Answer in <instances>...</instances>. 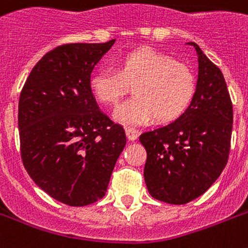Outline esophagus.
<instances>
[{"instance_id":"34e87169","label":"esophagus","mask_w":248,"mask_h":248,"mask_svg":"<svg viewBox=\"0 0 248 248\" xmlns=\"http://www.w3.org/2000/svg\"><path fill=\"white\" fill-rule=\"evenodd\" d=\"M126 136H127L128 140L134 141V140L138 139V136H139V131L132 127H126Z\"/></svg>"}]
</instances>
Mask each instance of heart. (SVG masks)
Here are the masks:
<instances>
[{
  "instance_id": "heart-1",
  "label": "heart",
  "mask_w": 248,
  "mask_h": 248,
  "mask_svg": "<svg viewBox=\"0 0 248 248\" xmlns=\"http://www.w3.org/2000/svg\"><path fill=\"white\" fill-rule=\"evenodd\" d=\"M134 86L135 96L117 107L114 118L124 124L155 120L169 124L180 118L197 93L194 72L184 63L151 48L126 54L117 69H100L90 77V89L101 104L113 105Z\"/></svg>"
}]
</instances>
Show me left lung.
Instances as JSON below:
<instances>
[{"label":"left lung","instance_id":"1","mask_svg":"<svg viewBox=\"0 0 248 248\" xmlns=\"http://www.w3.org/2000/svg\"><path fill=\"white\" fill-rule=\"evenodd\" d=\"M198 54L197 93L188 110L172 124L141 134L147 151L144 179L153 198L184 204L202 196L227 166L233 128V104L224 76Z\"/></svg>","mask_w":248,"mask_h":248}]
</instances>
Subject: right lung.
<instances>
[{
	"label": "right lung",
	"instance_id": "right-lung-1",
	"mask_svg": "<svg viewBox=\"0 0 248 248\" xmlns=\"http://www.w3.org/2000/svg\"><path fill=\"white\" fill-rule=\"evenodd\" d=\"M114 41L52 48L33 67L19 97L23 165L44 192L69 206L105 196L127 141L90 89L93 67Z\"/></svg>",
	"mask_w": 248,
	"mask_h": 248
}]
</instances>
